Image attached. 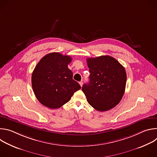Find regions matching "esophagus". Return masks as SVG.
Instances as JSON below:
<instances>
[{
  "label": "esophagus",
  "instance_id": "obj_1",
  "mask_svg": "<svg viewBox=\"0 0 157 157\" xmlns=\"http://www.w3.org/2000/svg\"><path fill=\"white\" fill-rule=\"evenodd\" d=\"M79 83L80 86L82 87V84H83V82H82V81H80Z\"/></svg>",
  "mask_w": 157,
  "mask_h": 157
}]
</instances>
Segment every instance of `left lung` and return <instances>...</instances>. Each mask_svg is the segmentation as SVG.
<instances>
[{
    "label": "left lung",
    "mask_w": 157,
    "mask_h": 157,
    "mask_svg": "<svg viewBox=\"0 0 157 157\" xmlns=\"http://www.w3.org/2000/svg\"><path fill=\"white\" fill-rule=\"evenodd\" d=\"M87 64L89 82L84 84L82 91L88 103L101 112L114 107L125 92L127 75L124 67L107 55L87 58Z\"/></svg>",
    "instance_id": "obj_1"
}]
</instances>
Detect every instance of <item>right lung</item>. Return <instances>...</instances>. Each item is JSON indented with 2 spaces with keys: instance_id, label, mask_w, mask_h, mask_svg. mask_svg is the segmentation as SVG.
Listing matches in <instances>:
<instances>
[{
  "instance_id": "obj_1",
  "label": "right lung",
  "mask_w": 157,
  "mask_h": 157,
  "mask_svg": "<svg viewBox=\"0 0 157 157\" xmlns=\"http://www.w3.org/2000/svg\"><path fill=\"white\" fill-rule=\"evenodd\" d=\"M71 60L70 56L51 53L43 56L35 66L32 85L36 99L43 105L52 109L59 108L81 89L68 68Z\"/></svg>"
}]
</instances>
